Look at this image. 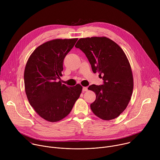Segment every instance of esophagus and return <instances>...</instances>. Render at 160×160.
<instances>
[{
  "instance_id": "obj_1",
  "label": "esophagus",
  "mask_w": 160,
  "mask_h": 160,
  "mask_svg": "<svg viewBox=\"0 0 160 160\" xmlns=\"http://www.w3.org/2000/svg\"><path fill=\"white\" fill-rule=\"evenodd\" d=\"M87 90H88V88H87V87H83V88H82L83 92H86V91H87Z\"/></svg>"
}]
</instances>
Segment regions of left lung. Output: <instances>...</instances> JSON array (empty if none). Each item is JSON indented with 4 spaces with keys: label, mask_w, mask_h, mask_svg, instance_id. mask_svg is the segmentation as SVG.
<instances>
[{
    "label": "left lung",
    "mask_w": 160,
    "mask_h": 160,
    "mask_svg": "<svg viewBox=\"0 0 160 160\" xmlns=\"http://www.w3.org/2000/svg\"><path fill=\"white\" fill-rule=\"evenodd\" d=\"M75 48L85 54L93 72L102 76V85L88 88L96 95L91 109L104 120L116 118L127 108L133 87L131 67L125 52L117 43L104 37L80 38Z\"/></svg>",
    "instance_id": "1"
}]
</instances>
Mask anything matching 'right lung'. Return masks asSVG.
Here are the masks:
<instances>
[{"label": "right lung", "instance_id": "1", "mask_svg": "<svg viewBox=\"0 0 160 160\" xmlns=\"http://www.w3.org/2000/svg\"><path fill=\"white\" fill-rule=\"evenodd\" d=\"M78 38L55 39L38 46L30 56L25 69V92L30 105L45 120L56 122L72 111L82 92L77 84L67 87L60 77L65 56Z\"/></svg>", "mask_w": 160, "mask_h": 160}]
</instances>
